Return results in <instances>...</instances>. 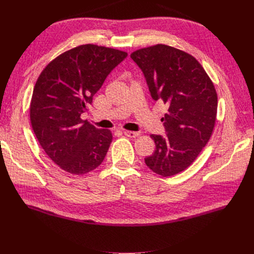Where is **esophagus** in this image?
Instances as JSON below:
<instances>
[{"mask_svg":"<svg viewBox=\"0 0 254 254\" xmlns=\"http://www.w3.org/2000/svg\"><path fill=\"white\" fill-rule=\"evenodd\" d=\"M124 134L126 136H128V137H136V136H139L140 133L139 132H134V131H129V130H125Z\"/></svg>","mask_w":254,"mask_h":254,"instance_id":"esophagus-1","label":"esophagus"}]
</instances>
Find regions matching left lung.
I'll use <instances>...</instances> for the list:
<instances>
[{
    "label": "left lung",
    "mask_w": 254,
    "mask_h": 254,
    "mask_svg": "<svg viewBox=\"0 0 254 254\" xmlns=\"http://www.w3.org/2000/svg\"><path fill=\"white\" fill-rule=\"evenodd\" d=\"M153 101L167 107L166 134H151L156 150L145 158L150 170L170 177L188 168L209 142L217 113V94L201 64L190 54L164 44L133 52Z\"/></svg>",
    "instance_id": "1"
}]
</instances>
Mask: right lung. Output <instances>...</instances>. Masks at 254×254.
<instances>
[{
	"label": "right lung",
	"instance_id": "right-lung-1",
	"mask_svg": "<svg viewBox=\"0 0 254 254\" xmlns=\"http://www.w3.org/2000/svg\"><path fill=\"white\" fill-rule=\"evenodd\" d=\"M126 57L125 52L84 44L51 61L37 79L30 123L41 147L61 170L83 175L102 164L112 133L92 126L80 115Z\"/></svg>",
	"mask_w": 254,
	"mask_h": 254
}]
</instances>
